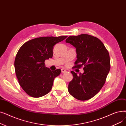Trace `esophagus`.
<instances>
[{
    "instance_id": "esophagus-1",
    "label": "esophagus",
    "mask_w": 126,
    "mask_h": 126,
    "mask_svg": "<svg viewBox=\"0 0 126 126\" xmlns=\"http://www.w3.org/2000/svg\"><path fill=\"white\" fill-rule=\"evenodd\" d=\"M67 72V71L66 70H65V69H61V72L62 73H65V72Z\"/></svg>"
}]
</instances>
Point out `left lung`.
<instances>
[{"mask_svg":"<svg viewBox=\"0 0 126 126\" xmlns=\"http://www.w3.org/2000/svg\"><path fill=\"white\" fill-rule=\"evenodd\" d=\"M65 41L76 48L77 59L73 68L84 67V73L79 76L71 71L74 78L68 85L69 93L79 100H88L105 83L110 69L109 52L100 39L89 35L71 36Z\"/></svg>","mask_w":126,"mask_h":126,"instance_id":"8db88e82","label":"left lung"}]
</instances>
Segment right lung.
<instances>
[{
	"instance_id": "1",
	"label": "right lung",
	"mask_w": 126,
	"mask_h": 126,
	"mask_svg": "<svg viewBox=\"0 0 126 126\" xmlns=\"http://www.w3.org/2000/svg\"><path fill=\"white\" fill-rule=\"evenodd\" d=\"M67 37H43L25 42L16 55L14 66L19 83L31 96L39 97L50 91L61 69L51 70L45 66L46 60L53 56V47Z\"/></svg>"
}]
</instances>
